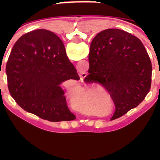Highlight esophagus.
I'll list each match as a JSON object with an SVG mask.
<instances>
[{"label":"esophagus","instance_id":"34e87169","mask_svg":"<svg viewBox=\"0 0 160 160\" xmlns=\"http://www.w3.org/2000/svg\"><path fill=\"white\" fill-rule=\"evenodd\" d=\"M86 76H87L86 73H82L80 74V77H81V79H82V80L84 79V78L86 77Z\"/></svg>","mask_w":160,"mask_h":160}]
</instances>
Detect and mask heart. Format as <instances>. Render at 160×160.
Returning a JSON list of instances; mask_svg holds the SVG:
<instances>
[{
	"mask_svg": "<svg viewBox=\"0 0 160 160\" xmlns=\"http://www.w3.org/2000/svg\"><path fill=\"white\" fill-rule=\"evenodd\" d=\"M97 93L92 90H86L82 94L76 95L73 99V104L76 108L81 111H84V104L86 102H91L97 97Z\"/></svg>",
	"mask_w": 160,
	"mask_h": 160,
	"instance_id": "1",
	"label": "heart"
}]
</instances>
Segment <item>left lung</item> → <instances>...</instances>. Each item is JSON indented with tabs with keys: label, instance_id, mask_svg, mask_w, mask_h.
Segmentation results:
<instances>
[{
	"label": "left lung",
	"instance_id": "8db88e82",
	"mask_svg": "<svg viewBox=\"0 0 160 160\" xmlns=\"http://www.w3.org/2000/svg\"><path fill=\"white\" fill-rule=\"evenodd\" d=\"M89 75L85 82H98L108 91L116 109L111 120L137 107L148 93L152 66L137 37L119 29L97 34L90 45Z\"/></svg>",
	"mask_w": 160,
	"mask_h": 160
}]
</instances>
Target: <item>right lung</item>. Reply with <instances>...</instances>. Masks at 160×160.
I'll use <instances>...</instances> for the list:
<instances>
[{
	"mask_svg": "<svg viewBox=\"0 0 160 160\" xmlns=\"http://www.w3.org/2000/svg\"><path fill=\"white\" fill-rule=\"evenodd\" d=\"M6 70L11 95L24 110L50 122L76 119L60 84L80 78L62 41L54 32L39 29L21 36Z\"/></svg>",
	"mask_w": 160,
	"mask_h": 160,
	"instance_id": "add662e5",
	"label": "right lung"
}]
</instances>
